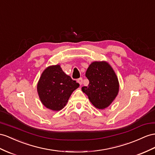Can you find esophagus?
I'll use <instances>...</instances> for the list:
<instances>
[{
  "label": "esophagus",
  "mask_w": 155,
  "mask_h": 155,
  "mask_svg": "<svg viewBox=\"0 0 155 155\" xmlns=\"http://www.w3.org/2000/svg\"><path fill=\"white\" fill-rule=\"evenodd\" d=\"M82 78H78V80H77V82H78V83L79 84H80L81 86L82 85Z\"/></svg>",
  "instance_id": "1"
}]
</instances>
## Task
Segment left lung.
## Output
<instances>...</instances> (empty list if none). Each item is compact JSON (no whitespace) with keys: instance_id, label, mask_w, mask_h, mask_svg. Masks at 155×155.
Here are the masks:
<instances>
[{"instance_id":"1","label":"left lung","mask_w":155,"mask_h":155,"mask_svg":"<svg viewBox=\"0 0 155 155\" xmlns=\"http://www.w3.org/2000/svg\"><path fill=\"white\" fill-rule=\"evenodd\" d=\"M89 81L82 91L95 107L104 109L115 100L119 92V82L113 67L105 61H94L86 72Z\"/></svg>"}]
</instances>
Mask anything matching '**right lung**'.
<instances>
[{
	"instance_id": "obj_1",
	"label": "right lung",
	"mask_w": 155,
	"mask_h": 155,
	"mask_svg": "<svg viewBox=\"0 0 155 155\" xmlns=\"http://www.w3.org/2000/svg\"><path fill=\"white\" fill-rule=\"evenodd\" d=\"M79 84L63 72L60 65H50L43 71L37 83V92L41 103L54 111L66 105Z\"/></svg>"
}]
</instances>
